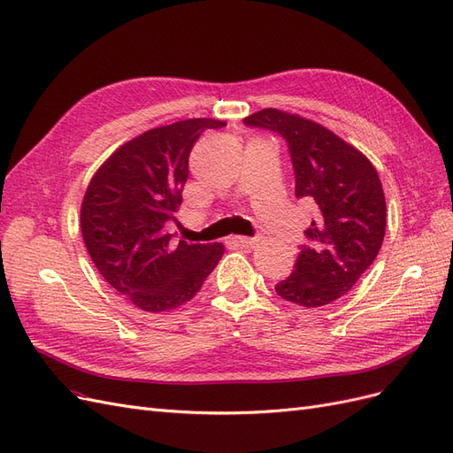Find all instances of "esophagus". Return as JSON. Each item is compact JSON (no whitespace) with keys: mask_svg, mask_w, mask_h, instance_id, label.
Wrapping results in <instances>:
<instances>
[{"mask_svg":"<svg viewBox=\"0 0 453 453\" xmlns=\"http://www.w3.org/2000/svg\"><path fill=\"white\" fill-rule=\"evenodd\" d=\"M234 242L240 245V248H255V245L260 242L258 238H245V236H238L234 238Z\"/></svg>","mask_w":453,"mask_h":453,"instance_id":"obj_1","label":"esophagus"}]
</instances>
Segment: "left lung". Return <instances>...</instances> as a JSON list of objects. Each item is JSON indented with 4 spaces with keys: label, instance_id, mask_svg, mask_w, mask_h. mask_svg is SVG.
<instances>
[{
    "label": "left lung",
    "instance_id": "8db88e82",
    "mask_svg": "<svg viewBox=\"0 0 453 453\" xmlns=\"http://www.w3.org/2000/svg\"><path fill=\"white\" fill-rule=\"evenodd\" d=\"M245 125L281 134L295 168V195L318 203L295 272L276 293L304 308L344 296L374 263L386 234V196L376 168L357 147L306 117L260 109Z\"/></svg>",
    "mask_w": 453,
    "mask_h": 453
}]
</instances>
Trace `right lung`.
Here are the masks:
<instances>
[{
  "instance_id": "add662e5",
  "label": "right lung",
  "mask_w": 453,
  "mask_h": 453,
  "mask_svg": "<svg viewBox=\"0 0 453 453\" xmlns=\"http://www.w3.org/2000/svg\"><path fill=\"white\" fill-rule=\"evenodd\" d=\"M219 119H187L122 143L96 170L81 203V232L104 280L143 311L183 306L219 265L223 243L172 242L188 155Z\"/></svg>"
}]
</instances>
